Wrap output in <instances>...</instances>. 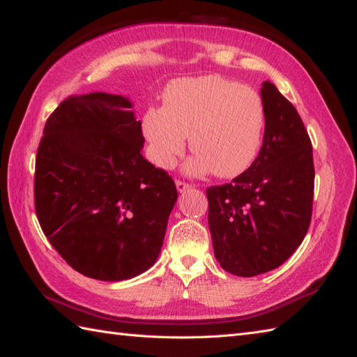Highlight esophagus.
Returning a JSON list of instances; mask_svg holds the SVG:
<instances>
[{"label": "esophagus", "mask_w": 357, "mask_h": 357, "mask_svg": "<svg viewBox=\"0 0 357 357\" xmlns=\"http://www.w3.org/2000/svg\"><path fill=\"white\" fill-rule=\"evenodd\" d=\"M176 188H178V192H179V193H183V192H185V190H190V188H192V184L184 183V181L178 179V181H176Z\"/></svg>", "instance_id": "1"}]
</instances>
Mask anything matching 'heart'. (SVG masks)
I'll return each instance as SVG.
<instances>
[{"label":"heart","mask_w":357,"mask_h":357,"mask_svg":"<svg viewBox=\"0 0 357 357\" xmlns=\"http://www.w3.org/2000/svg\"><path fill=\"white\" fill-rule=\"evenodd\" d=\"M265 109L255 90L221 77L173 81L164 107H150L142 118L150 158L172 169L184 153L187 135L196 156L188 172L233 178L247 170L259 151Z\"/></svg>","instance_id":"1"}]
</instances>
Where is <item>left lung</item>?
Here are the masks:
<instances>
[{
	"instance_id": "1",
	"label": "left lung",
	"mask_w": 357,
	"mask_h": 357,
	"mask_svg": "<svg viewBox=\"0 0 357 357\" xmlns=\"http://www.w3.org/2000/svg\"><path fill=\"white\" fill-rule=\"evenodd\" d=\"M265 132L259 155L231 183L207 188L208 229L219 265L252 278L278 268L312 222V141L294 105L265 81Z\"/></svg>"
}]
</instances>
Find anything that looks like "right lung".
Masks as SVG:
<instances>
[{
	"label": "right lung",
	"instance_id": "right-lung-1",
	"mask_svg": "<svg viewBox=\"0 0 357 357\" xmlns=\"http://www.w3.org/2000/svg\"><path fill=\"white\" fill-rule=\"evenodd\" d=\"M142 146L141 121L119 95H72L45 121L35 211L53 248L81 275L130 279L161 252L178 190Z\"/></svg>",
	"mask_w": 357,
	"mask_h": 357
}]
</instances>
